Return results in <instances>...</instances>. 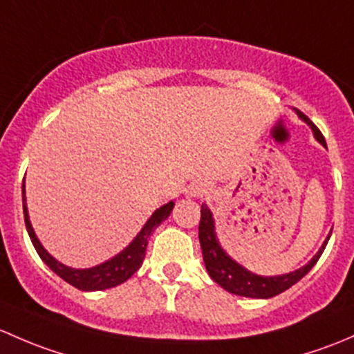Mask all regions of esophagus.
I'll list each match as a JSON object with an SVG mask.
<instances>
[{
	"label": "esophagus",
	"mask_w": 354,
	"mask_h": 354,
	"mask_svg": "<svg viewBox=\"0 0 354 354\" xmlns=\"http://www.w3.org/2000/svg\"><path fill=\"white\" fill-rule=\"evenodd\" d=\"M189 194L194 196V198H203L204 194H206V185L203 184H194L191 187V191H189Z\"/></svg>",
	"instance_id": "1"
}]
</instances>
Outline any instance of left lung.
<instances>
[{"instance_id": "1", "label": "left lung", "mask_w": 354, "mask_h": 354, "mask_svg": "<svg viewBox=\"0 0 354 354\" xmlns=\"http://www.w3.org/2000/svg\"><path fill=\"white\" fill-rule=\"evenodd\" d=\"M300 115V119H304L308 126L312 127L313 136L319 141L322 147H327L326 140H324L322 133L317 129V126L310 119L307 118L301 112H297ZM330 235L324 240L322 247L319 249V252L313 256L308 264H305L304 268L297 269V271H291L288 274H279V276H259L250 272L249 269H245L243 266H240L239 262H235L223 250V247L220 245V240L216 236V230H214V220L213 213L209 211V207L206 204L201 206V221H199V243H201L203 249V259L204 266H206L207 274L211 276L214 283H218L221 288H225L227 291H230L233 295H240V297H249V298H271L276 295L283 293L288 288H291L295 283L300 281L305 274L315 266V262L319 261V257L322 256L324 249H326L327 242H329Z\"/></svg>"}]
</instances>
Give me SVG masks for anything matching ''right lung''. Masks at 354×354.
<instances>
[{"instance_id": "right-lung-1", "label": "right lung", "mask_w": 354, "mask_h": 354, "mask_svg": "<svg viewBox=\"0 0 354 354\" xmlns=\"http://www.w3.org/2000/svg\"><path fill=\"white\" fill-rule=\"evenodd\" d=\"M21 194H24V216H25V227H27L28 236H30L32 243H34L35 250H37L39 257L56 272L59 278H63L64 281L73 285L78 290L83 291H100V290H107V288H114L121 283L127 281L138 269L141 268L143 264L145 254H147V245H148V239L155 228L158 227L162 221H165L167 218L170 216L174 209V201L163 204L160 206L155 213L151 214L150 220L145 223V227L141 228V232L134 236L133 242L126 247V249L121 250L118 256H114L109 261L102 262V264L95 266V268H88V269H75V268H68V266L61 264L57 259H54L47 252L46 249L42 247V243L39 242L37 235H35L34 228H32L30 218H28V209H27V203H25V180L24 185H21Z\"/></svg>"}]
</instances>
